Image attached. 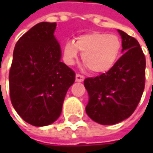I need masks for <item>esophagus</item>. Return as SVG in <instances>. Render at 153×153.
I'll list each match as a JSON object with an SVG mask.
<instances>
[{"label": "esophagus", "mask_w": 153, "mask_h": 153, "mask_svg": "<svg viewBox=\"0 0 153 153\" xmlns=\"http://www.w3.org/2000/svg\"><path fill=\"white\" fill-rule=\"evenodd\" d=\"M75 78H76L77 82H82L84 80V79H85L83 75H80V74H76Z\"/></svg>", "instance_id": "esophagus-1"}]
</instances>
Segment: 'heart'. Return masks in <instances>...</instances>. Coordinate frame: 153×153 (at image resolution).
<instances>
[{"instance_id":"heart-1","label":"heart","mask_w":153,"mask_h":153,"mask_svg":"<svg viewBox=\"0 0 153 153\" xmlns=\"http://www.w3.org/2000/svg\"><path fill=\"white\" fill-rule=\"evenodd\" d=\"M121 50V42L114 34L90 32L68 41L63 48V56L68 65H74L81 52L82 62L94 74L109 72L116 64Z\"/></svg>"}]
</instances>
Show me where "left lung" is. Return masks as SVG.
Instances as JSON below:
<instances>
[{
	"label": "left lung",
	"instance_id": "8db88e82",
	"mask_svg": "<svg viewBox=\"0 0 153 153\" xmlns=\"http://www.w3.org/2000/svg\"><path fill=\"white\" fill-rule=\"evenodd\" d=\"M121 57L106 74L87 78L86 112L102 125H114L128 119L142 97L145 82V57L138 42L121 30Z\"/></svg>",
	"mask_w": 153,
	"mask_h": 153
}]
</instances>
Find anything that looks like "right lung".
<instances>
[{
	"instance_id": "obj_1",
	"label": "right lung",
	"mask_w": 153,
	"mask_h": 153,
	"mask_svg": "<svg viewBox=\"0 0 153 153\" xmlns=\"http://www.w3.org/2000/svg\"><path fill=\"white\" fill-rule=\"evenodd\" d=\"M56 23L33 26L16 42L10 71L12 105L27 123L44 127L60 116L75 73L61 62V48L54 33Z\"/></svg>"
}]
</instances>
